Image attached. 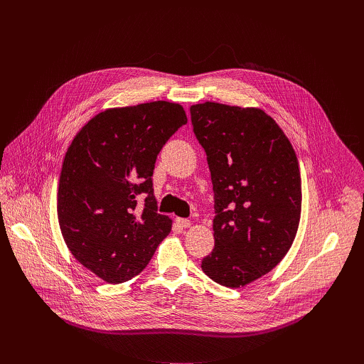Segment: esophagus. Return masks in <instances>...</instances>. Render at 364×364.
Instances as JSON below:
<instances>
[{"mask_svg":"<svg viewBox=\"0 0 364 364\" xmlns=\"http://www.w3.org/2000/svg\"><path fill=\"white\" fill-rule=\"evenodd\" d=\"M176 225H177V226H180V228H184V229H186V228H188V226L191 225V222H190L188 219L177 218V219H176Z\"/></svg>","mask_w":364,"mask_h":364,"instance_id":"esophagus-1","label":"esophagus"}]
</instances>
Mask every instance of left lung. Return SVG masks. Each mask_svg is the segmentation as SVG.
Segmentation results:
<instances>
[{
  "label": "left lung",
  "mask_w": 364,
  "mask_h": 364,
  "mask_svg": "<svg viewBox=\"0 0 364 364\" xmlns=\"http://www.w3.org/2000/svg\"><path fill=\"white\" fill-rule=\"evenodd\" d=\"M215 193V249L201 269L240 288L272 271L289 250L301 218L295 151L261 109L205 102L190 108Z\"/></svg>",
  "instance_id": "left-lung-1"
}]
</instances>
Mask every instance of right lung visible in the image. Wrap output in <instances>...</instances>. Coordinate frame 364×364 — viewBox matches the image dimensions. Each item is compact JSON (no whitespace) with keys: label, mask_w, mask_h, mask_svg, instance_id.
I'll return each instance as SVG.
<instances>
[{"label":"right lung","mask_w":364,"mask_h":364,"mask_svg":"<svg viewBox=\"0 0 364 364\" xmlns=\"http://www.w3.org/2000/svg\"><path fill=\"white\" fill-rule=\"evenodd\" d=\"M186 124L178 103L157 100L100 112L72 141L59 180V225L72 255L103 281L132 279L170 233L152 173Z\"/></svg>","instance_id":"obj_1"}]
</instances>
